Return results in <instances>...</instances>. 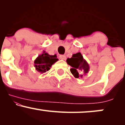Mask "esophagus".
I'll list each match as a JSON object with an SVG mask.
<instances>
[{"label": "esophagus", "instance_id": "esophagus-1", "mask_svg": "<svg viewBox=\"0 0 125 125\" xmlns=\"http://www.w3.org/2000/svg\"><path fill=\"white\" fill-rule=\"evenodd\" d=\"M59 58L62 60H66V56H64V55H60L59 56Z\"/></svg>", "mask_w": 125, "mask_h": 125}]
</instances>
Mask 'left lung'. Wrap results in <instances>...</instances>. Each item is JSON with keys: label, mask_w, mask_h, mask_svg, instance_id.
<instances>
[{"label": "left lung", "mask_w": 125, "mask_h": 125, "mask_svg": "<svg viewBox=\"0 0 125 125\" xmlns=\"http://www.w3.org/2000/svg\"><path fill=\"white\" fill-rule=\"evenodd\" d=\"M66 62L69 65L72 67L70 71L75 78H82L89 71L90 67L88 63L84 59L80 52L73 54L71 58H67Z\"/></svg>", "instance_id": "1"}]
</instances>
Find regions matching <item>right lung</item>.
Masks as SVG:
<instances>
[{
    "mask_svg": "<svg viewBox=\"0 0 125 125\" xmlns=\"http://www.w3.org/2000/svg\"><path fill=\"white\" fill-rule=\"evenodd\" d=\"M56 58V54L50 55L43 51L42 53L39 54L35 60L34 66L38 72L43 73L48 71L52 65L58 61Z\"/></svg>",
    "mask_w": 125,
    "mask_h": 125,
    "instance_id": "right-lung-1",
    "label": "right lung"
}]
</instances>
